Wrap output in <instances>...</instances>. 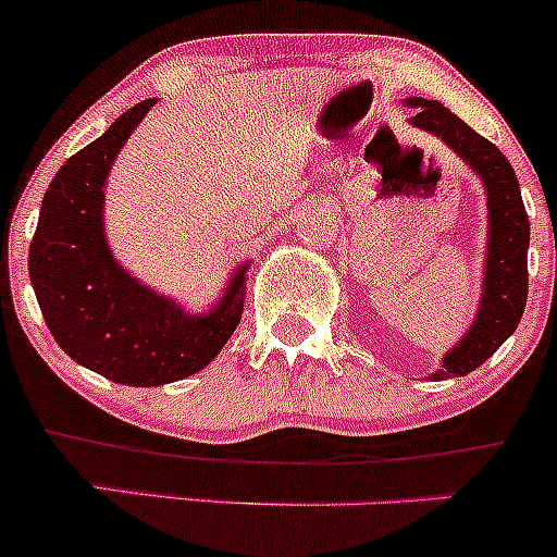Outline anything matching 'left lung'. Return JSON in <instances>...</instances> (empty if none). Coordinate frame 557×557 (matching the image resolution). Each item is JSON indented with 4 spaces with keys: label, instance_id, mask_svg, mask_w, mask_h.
<instances>
[{
    "label": "left lung",
    "instance_id": "8db88e82",
    "mask_svg": "<svg viewBox=\"0 0 557 557\" xmlns=\"http://www.w3.org/2000/svg\"><path fill=\"white\" fill-rule=\"evenodd\" d=\"M414 107L412 123L436 134L482 177L487 190V210H491V228H487V261L485 285H482L480 312L474 325L466 331L458 347H453L442 361V369L434 380L463 377L487 361L518 329L528 299V226L525 207H522L520 183L515 177L507 156L466 126L458 115H453L442 102L431 99H407Z\"/></svg>",
    "mask_w": 557,
    "mask_h": 557
}]
</instances>
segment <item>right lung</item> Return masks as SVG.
Returning <instances> with one entry per match:
<instances>
[{
    "mask_svg": "<svg viewBox=\"0 0 557 557\" xmlns=\"http://www.w3.org/2000/svg\"><path fill=\"white\" fill-rule=\"evenodd\" d=\"M156 99L134 104L77 150L45 190L29 277L50 334L83 367L121 385L150 387L183 380L221 352L243 318L245 267L221 305L185 314L123 272L102 228L104 180L112 159Z\"/></svg>",
    "mask_w": 557,
    "mask_h": 557,
    "instance_id": "add662e5",
    "label": "right lung"
}]
</instances>
